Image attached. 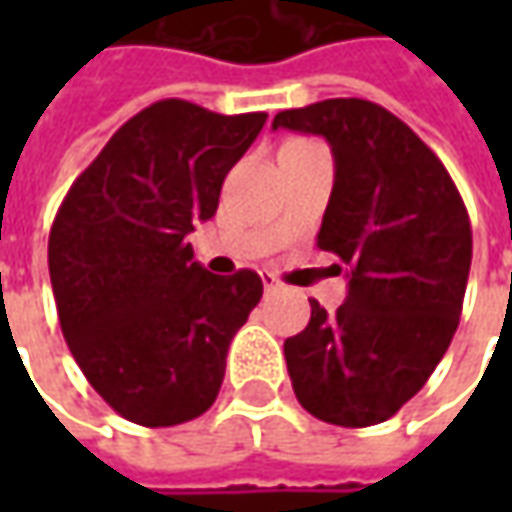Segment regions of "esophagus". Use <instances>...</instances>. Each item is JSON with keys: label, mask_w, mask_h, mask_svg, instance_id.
I'll return each instance as SVG.
<instances>
[{"label": "esophagus", "mask_w": 512, "mask_h": 512, "mask_svg": "<svg viewBox=\"0 0 512 512\" xmlns=\"http://www.w3.org/2000/svg\"><path fill=\"white\" fill-rule=\"evenodd\" d=\"M262 285H265L267 293H273V290H279V279L273 273H262Z\"/></svg>", "instance_id": "34e87169"}]
</instances>
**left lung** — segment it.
Instances as JSON below:
<instances>
[{
	"label": "left lung",
	"instance_id": "obj_1",
	"mask_svg": "<svg viewBox=\"0 0 512 512\" xmlns=\"http://www.w3.org/2000/svg\"><path fill=\"white\" fill-rule=\"evenodd\" d=\"M279 128L325 136L333 150L319 247L350 267L344 305L327 313L313 299L307 327L285 342L293 393L322 422L370 427L422 390L453 342L470 216L439 156L376 102L282 110Z\"/></svg>",
	"mask_w": 512,
	"mask_h": 512
}]
</instances>
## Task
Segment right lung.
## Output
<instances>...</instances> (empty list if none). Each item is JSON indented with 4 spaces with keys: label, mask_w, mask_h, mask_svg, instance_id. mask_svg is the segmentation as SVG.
I'll use <instances>...</instances> for the list:
<instances>
[{
    "label": "right lung",
    "mask_w": 512,
    "mask_h": 512,
    "mask_svg": "<svg viewBox=\"0 0 512 512\" xmlns=\"http://www.w3.org/2000/svg\"><path fill=\"white\" fill-rule=\"evenodd\" d=\"M265 119L153 102L110 136L53 219L48 267L65 342L128 422H190L219 396L262 279L210 273L185 236L216 213L227 170Z\"/></svg>",
    "instance_id": "right-lung-1"
}]
</instances>
